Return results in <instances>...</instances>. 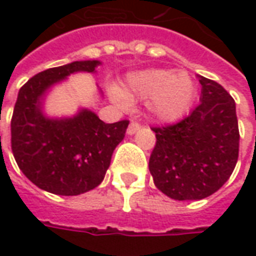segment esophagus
Returning <instances> with one entry per match:
<instances>
[{"label": "esophagus", "mask_w": 256, "mask_h": 256, "mask_svg": "<svg viewBox=\"0 0 256 256\" xmlns=\"http://www.w3.org/2000/svg\"><path fill=\"white\" fill-rule=\"evenodd\" d=\"M140 128H141V126H140L138 123H137V122H132V123H130V124H128V136H133V134H136V133H137V132H138Z\"/></svg>", "instance_id": "esophagus-1"}]
</instances>
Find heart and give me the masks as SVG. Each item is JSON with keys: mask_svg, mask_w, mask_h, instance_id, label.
<instances>
[{"mask_svg": "<svg viewBox=\"0 0 256 256\" xmlns=\"http://www.w3.org/2000/svg\"><path fill=\"white\" fill-rule=\"evenodd\" d=\"M110 96L122 106H128L130 101L144 98L150 119L172 123L189 111L196 97V82L186 71L146 68L128 74L122 88H111Z\"/></svg>", "mask_w": 256, "mask_h": 256, "instance_id": "obj_1", "label": "heart"}]
</instances>
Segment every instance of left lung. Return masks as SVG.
Instances as JSON below:
<instances>
[{
  "mask_svg": "<svg viewBox=\"0 0 256 256\" xmlns=\"http://www.w3.org/2000/svg\"><path fill=\"white\" fill-rule=\"evenodd\" d=\"M202 94L188 118L155 128L150 172L156 188L174 200H202L229 180L238 158L236 104L220 84L200 76Z\"/></svg>",
  "mask_w": 256,
  "mask_h": 256,
  "instance_id": "left-lung-1",
  "label": "left lung"
}]
</instances>
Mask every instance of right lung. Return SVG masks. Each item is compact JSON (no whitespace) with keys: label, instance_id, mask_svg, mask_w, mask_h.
<instances>
[{"label":"right lung","instance_id":"1","mask_svg":"<svg viewBox=\"0 0 256 256\" xmlns=\"http://www.w3.org/2000/svg\"><path fill=\"white\" fill-rule=\"evenodd\" d=\"M100 64L80 60L49 68L19 90L10 122L12 152L23 174L42 190L76 196L98 186L124 138L128 120L104 123L89 108H79L71 116L45 112L46 96L56 84L74 74L97 72Z\"/></svg>","mask_w":256,"mask_h":256}]
</instances>
